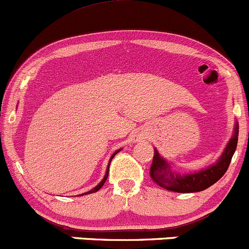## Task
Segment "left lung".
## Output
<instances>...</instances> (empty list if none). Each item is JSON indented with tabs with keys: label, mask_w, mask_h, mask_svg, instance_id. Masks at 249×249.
<instances>
[{
	"label": "left lung",
	"mask_w": 249,
	"mask_h": 249,
	"mask_svg": "<svg viewBox=\"0 0 249 249\" xmlns=\"http://www.w3.org/2000/svg\"><path fill=\"white\" fill-rule=\"evenodd\" d=\"M237 138H239V124L236 122L234 134L224 148L223 153L218 158L217 162L204 170L190 173V175L180 176L179 173L172 172L170 164L154 148L153 161H152L151 170H149L151 177L158 185L168 190V191L184 192V194L203 191L215 184L217 180H220L222 176L228 170L231 158L236 149Z\"/></svg>",
	"instance_id": "8db88e82"
}]
</instances>
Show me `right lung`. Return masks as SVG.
<instances>
[{
    "instance_id": "1",
    "label": "right lung",
    "mask_w": 249,
    "mask_h": 249,
    "mask_svg": "<svg viewBox=\"0 0 249 249\" xmlns=\"http://www.w3.org/2000/svg\"><path fill=\"white\" fill-rule=\"evenodd\" d=\"M121 151V149H117V151H115V153L113 154V156L110 157V160H109V164H108V167H107V172H106V176H104V178L102 179V180L100 181V184H98V185H96L95 188L93 189H91L90 190V191H88V192H84V194H82V196L83 195H89V194H92V192H96V191H98V190H100L101 188H102V186L104 185V183H106V180H107V178H108V173H109V165H110V162H111V160H113V158L116 156L117 153H119V152Z\"/></svg>"
}]
</instances>
